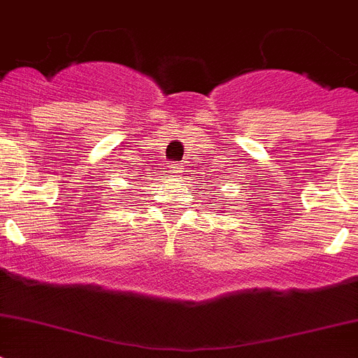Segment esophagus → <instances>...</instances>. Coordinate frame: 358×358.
I'll return each instance as SVG.
<instances>
[{
  "label": "esophagus",
  "instance_id": "esophagus-1",
  "mask_svg": "<svg viewBox=\"0 0 358 358\" xmlns=\"http://www.w3.org/2000/svg\"><path fill=\"white\" fill-rule=\"evenodd\" d=\"M172 170H173V173L181 172V163H172Z\"/></svg>",
  "mask_w": 358,
  "mask_h": 358
}]
</instances>
